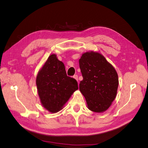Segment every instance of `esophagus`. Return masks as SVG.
I'll return each instance as SVG.
<instances>
[{
	"instance_id": "34e87169",
	"label": "esophagus",
	"mask_w": 148,
	"mask_h": 148,
	"mask_svg": "<svg viewBox=\"0 0 148 148\" xmlns=\"http://www.w3.org/2000/svg\"><path fill=\"white\" fill-rule=\"evenodd\" d=\"M73 78H74L76 80H77V82H78V75H74V76H73Z\"/></svg>"
}]
</instances>
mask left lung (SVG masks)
Instances as JSON below:
<instances>
[{
  "label": "left lung",
  "instance_id": "left-lung-1",
  "mask_svg": "<svg viewBox=\"0 0 148 148\" xmlns=\"http://www.w3.org/2000/svg\"><path fill=\"white\" fill-rule=\"evenodd\" d=\"M83 80L79 91L85 97L88 108L95 112L107 110L117 95V71L106 58L97 52H86L79 60Z\"/></svg>",
  "mask_w": 148,
  "mask_h": 148
}]
</instances>
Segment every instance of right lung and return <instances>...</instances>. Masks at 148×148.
Returning <instances> with one entry per match:
<instances>
[{"mask_svg":"<svg viewBox=\"0 0 148 148\" xmlns=\"http://www.w3.org/2000/svg\"><path fill=\"white\" fill-rule=\"evenodd\" d=\"M36 82L41 104L51 113L63 109L78 89L77 80L66 75L64 63L54 53L48 57L38 71Z\"/></svg>","mask_w":148,"mask_h":148,"instance_id":"add662e5","label":"right lung"}]
</instances>
